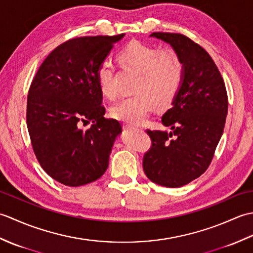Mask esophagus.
Returning a JSON list of instances; mask_svg holds the SVG:
<instances>
[{
	"instance_id": "1",
	"label": "esophagus",
	"mask_w": 253,
	"mask_h": 253,
	"mask_svg": "<svg viewBox=\"0 0 253 253\" xmlns=\"http://www.w3.org/2000/svg\"><path fill=\"white\" fill-rule=\"evenodd\" d=\"M123 128H124V129H127V130H133V129H136V127L130 125V124H123Z\"/></svg>"
}]
</instances>
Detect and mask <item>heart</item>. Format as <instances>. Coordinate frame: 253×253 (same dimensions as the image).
Masks as SVG:
<instances>
[{
  "instance_id": "1",
  "label": "heart",
  "mask_w": 253,
  "mask_h": 253,
  "mask_svg": "<svg viewBox=\"0 0 253 253\" xmlns=\"http://www.w3.org/2000/svg\"><path fill=\"white\" fill-rule=\"evenodd\" d=\"M121 60L140 72L137 94L127 96L111 107V116L117 121L137 125L147 120L157 103L163 107L174 100L184 80V65L174 49L132 41L120 53ZM100 90L107 99H114L117 90L111 64L104 61L98 68Z\"/></svg>"
}]
</instances>
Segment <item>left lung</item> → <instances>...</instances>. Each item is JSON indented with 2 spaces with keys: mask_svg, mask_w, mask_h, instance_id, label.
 <instances>
[{
  "mask_svg": "<svg viewBox=\"0 0 253 253\" xmlns=\"http://www.w3.org/2000/svg\"><path fill=\"white\" fill-rule=\"evenodd\" d=\"M174 47L184 80L162 123L171 131L150 130L143 170L155 184L177 188L200 177L211 164L226 122L228 98L222 75L209 53L181 34L153 32Z\"/></svg>",
  "mask_w": 253,
  "mask_h": 253,
  "instance_id": "left-lung-1",
  "label": "left lung"
}]
</instances>
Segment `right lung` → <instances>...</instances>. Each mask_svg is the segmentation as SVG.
<instances>
[{
  "instance_id": "obj_1",
  "label": "right lung",
  "mask_w": 253,
  "mask_h": 253,
  "mask_svg": "<svg viewBox=\"0 0 253 253\" xmlns=\"http://www.w3.org/2000/svg\"><path fill=\"white\" fill-rule=\"evenodd\" d=\"M117 36L73 38L56 46L38 69L27 98V127L38 162L69 187L104 174L121 123L105 118L98 68ZM89 121L93 125L82 128Z\"/></svg>"
}]
</instances>
